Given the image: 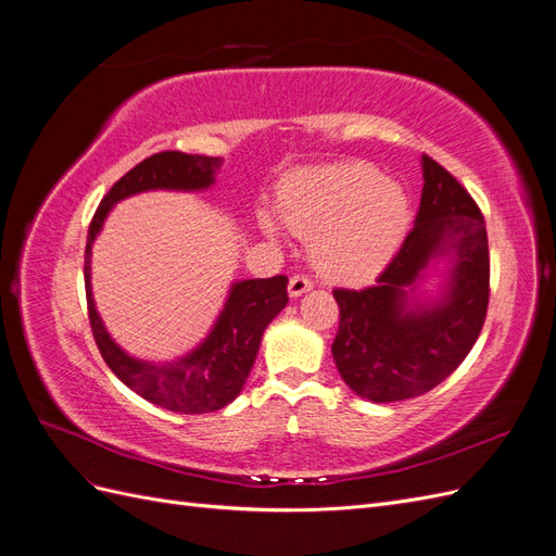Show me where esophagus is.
Masks as SVG:
<instances>
[{"mask_svg":"<svg viewBox=\"0 0 556 556\" xmlns=\"http://www.w3.org/2000/svg\"><path fill=\"white\" fill-rule=\"evenodd\" d=\"M311 290H313V282H311L308 278H304V276H292V278H290L288 292H290L292 299H296V296H301V294H306V292H311Z\"/></svg>","mask_w":556,"mask_h":556,"instance_id":"obj_1","label":"esophagus"}]
</instances>
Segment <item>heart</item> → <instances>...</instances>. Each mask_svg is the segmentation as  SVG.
Returning <instances> with one entry per match:
<instances>
[{"mask_svg": "<svg viewBox=\"0 0 556 556\" xmlns=\"http://www.w3.org/2000/svg\"><path fill=\"white\" fill-rule=\"evenodd\" d=\"M276 208L285 227L311 241L317 271L348 285L374 280L410 227L406 190L366 164L299 172L280 185ZM262 227L276 233L268 215Z\"/></svg>", "mask_w": 556, "mask_h": 556, "instance_id": "1", "label": "heart"}]
</instances>
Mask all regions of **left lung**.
I'll list each match as a JSON object with an SVG mask.
<instances>
[{
	"mask_svg": "<svg viewBox=\"0 0 556 556\" xmlns=\"http://www.w3.org/2000/svg\"><path fill=\"white\" fill-rule=\"evenodd\" d=\"M415 227L374 288L333 290L331 355L357 396L392 403L427 394L476 345L490 304L484 217L459 180L422 155ZM435 273L433 293L424 285Z\"/></svg>",
	"mask_w": 556,
	"mask_h": 556,
	"instance_id": "8db88e82",
	"label": "left lung"
}]
</instances>
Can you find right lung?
Listing matches in <instances>:
<instances>
[{"mask_svg": "<svg viewBox=\"0 0 556 556\" xmlns=\"http://www.w3.org/2000/svg\"><path fill=\"white\" fill-rule=\"evenodd\" d=\"M220 166L223 157L188 155L178 153V150L150 155L113 185L99 204L88 229L86 296L90 327L99 352H102L111 371L129 390L164 410L182 415L220 410L241 394L260 352L264 329L288 306V276L231 282L225 306L215 317L204 341L192 348L188 355L172 362H148L131 357L129 352L117 345L97 313L90 282L92 243L117 201L153 190H208Z\"/></svg>", "mask_w": 556, "mask_h": 556, "instance_id": "obj_1", "label": "right lung"}]
</instances>
